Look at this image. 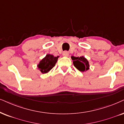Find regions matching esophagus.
Here are the masks:
<instances>
[{
  "label": "esophagus",
  "instance_id": "obj_1",
  "mask_svg": "<svg viewBox=\"0 0 124 124\" xmlns=\"http://www.w3.org/2000/svg\"><path fill=\"white\" fill-rule=\"evenodd\" d=\"M69 55V54L67 51H64L63 53V56H64V57H68Z\"/></svg>",
  "mask_w": 124,
  "mask_h": 124
}]
</instances>
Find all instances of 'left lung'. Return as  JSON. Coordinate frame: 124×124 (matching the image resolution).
<instances>
[{"mask_svg":"<svg viewBox=\"0 0 124 124\" xmlns=\"http://www.w3.org/2000/svg\"><path fill=\"white\" fill-rule=\"evenodd\" d=\"M71 58L73 61L74 66L81 72H85L89 69L90 65L87 59L84 56L75 57L71 56Z\"/></svg>","mask_w":124,"mask_h":124,"instance_id":"1","label":"left lung"}]
</instances>
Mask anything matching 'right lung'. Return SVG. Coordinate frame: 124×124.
<instances>
[{
  "mask_svg": "<svg viewBox=\"0 0 124 124\" xmlns=\"http://www.w3.org/2000/svg\"><path fill=\"white\" fill-rule=\"evenodd\" d=\"M59 56L55 57L52 54H47L37 65L38 69L42 74H46L52 69L57 63Z\"/></svg>",
  "mask_w": 124,
  "mask_h": 124,
  "instance_id": "1",
  "label": "right lung"
}]
</instances>
